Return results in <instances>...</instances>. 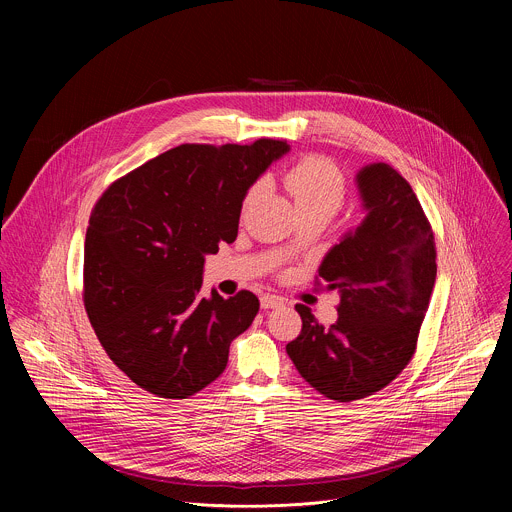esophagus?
Wrapping results in <instances>:
<instances>
[{
	"label": "esophagus",
	"instance_id": "obj_1",
	"mask_svg": "<svg viewBox=\"0 0 512 512\" xmlns=\"http://www.w3.org/2000/svg\"><path fill=\"white\" fill-rule=\"evenodd\" d=\"M279 306H283V298H279V296H263L261 298V308H265V310H269V308H279Z\"/></svg>",
	"mask_w": 512,
	"mask_h": 512
}]
</instances>
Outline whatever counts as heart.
I'll return each instance as SVG.
<instances>
[{
  "instance_id": "heart-1",
  "label": "heart",
  "mask_w": 512,
  "mask_h": 512,
  "mask_svg": "<svg viewBox=\"0 0 512 512\" xmlns=\"http://www.w3.org/2000/svg\"><path fill=\"white\" fill-rule=\"evenodd\" d=\"M283 184L300 216L320 214L328 221L342 208L348 192L342 170L332 160L322 156H308L291 166L283 178ZM261 190L263 184L255 182L245 194L243 208L251 206Z\"/></svg>"
}]
</instances>
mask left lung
<instances>
[{"mask_svg": "<svg viewBox=\"0 0 512 512\" xmlns=\"http://www.w3.org/2000/svg\"><path fill=\"white\" fill-rule=\"evenodd\" d=\"M367 216L324 257L316 285L338 289L324 328L298 304L302 332L285 350L324 397L348 403L385 389L407 367L435 283V239L409 182L389 164L356 176Z\"/></svg>", "mask_w": 512, "mask_h": 512, "instance_id": "8db88e82", "label": "left lung"}]
</instances>
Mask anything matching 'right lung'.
<instances>
[{"mask_svg": "<svg viewBox=\"0 0 512 512\" xmlns=\"http://www.w3.org/2000/svg\"><path fill=\"white\" fill-rule=\"evenodd\" d=\"M289 150L184 143L115 180L87 229L83 302L107 356L143 391L186 399L223 375L231 342L259 312L243 289L202 298L204 257L239 231L243 198Z\"/></svg>", "mask_w": 512, "mask_h": 512, "instance_id": "add662e5", "label": "right lung"}]
</instances>
